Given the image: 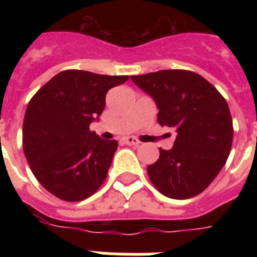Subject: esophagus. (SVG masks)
I'll list each match as a JSON object with an SVG mask.
<instances>
[{
	"instance_id": "esophagus-1",
	"label": "esophagus",
	"mask_w": 257,
	"mask_h": 257,
	"mask_svg": "<svg viewBox=\"0 0 257 257\" xmlns=\"http://www.w3.org/2000/svg\"><path fill=\"white\" fill-rule=\"evenodd\" d=\"M122 143H124V144H126V145H133V147H137V145H140V141L137 140V139H135V137H131V136L124 137V139H122Z\"/></svg>"
}]
</instances>
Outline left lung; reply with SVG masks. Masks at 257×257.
Segmentation results:
<instances>
[{
  "label": "left lung",
  "instance_id": "8db88e82",
  "mask_svg": "<svg viewBox=\"0 0 257 257\" xmlns=\"http://www.w3.org/2000/svg\"><path fill=\"white\" fill-rule=\"evenodd\" d=\"M156 102L157 121L176 131L172 149L148 165L153 185L167 197L199 195L215 180L231 152L233 125L227 101L204 77L189 70H159L131 77Z\"/></svg>",
  "mask_w": 257,
  "mask_h": 257
}]
</instances>
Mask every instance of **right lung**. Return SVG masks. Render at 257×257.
<instances>
[{"label":"right lung","instance_id":"right-lung-1","mask_svg":"<svg viewBox=\"0 0 257 257\" xmlns=\"http://www.w3.org/2000/svg\"><path fill=\"white\" fill-rule=\"evenodd\" d=\"M128 76L64 70L28 104L22 128L24 153L46 191L65 201H81L106 179L117 149L89 129L105 108L109 89Z\"/></svg>","mask_w":257,"mask_h":257}]
</instances>
